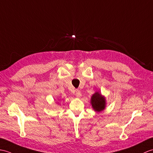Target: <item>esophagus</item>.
Returning a JSON list of instances; mask_svg holds the SVG:
<instances>
[{
    "instance_id": "34e87169",
    "label": "esophagus",
    "mask_w": 153,
    "mask_h": 153,
    "mask_svg": "<svg viewBox=\"0 0 153 153\" xmlns=\"http://www.w3.org/2000/svg\"><path fill=\"white\" fill-rule=\"evenodd\" d=\"M75 96H76V97H80L81 96H82V94H81L80 91L78 90H76V91H75Z\"/></svg>"
}]
</instances>
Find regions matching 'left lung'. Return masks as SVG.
Listing matches in <instances>:
<instances>
[{
    "instance_id": "left-lung-1",
    "label": "left lung",
    "mask_w": 153,
    "mask_h": 153,
    "mask_svg": "<svg viewBox=\"0 0 153 153\" xmlns=\"http://www.w3.org/2000/svg\"><path fill=\"white\" fill-rule=\"evenodd\" d=\"M90 103L91 107L95 111L100 113L106 108V98L100 91H96L91 96Z\"/></svg>"
}]
</instances>
